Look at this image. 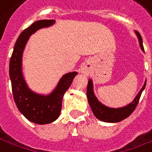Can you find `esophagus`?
<instances>
[{"mask_svg": "<svg viewBox=\"0 0 152 152\" xmlns=\"http://www.w3.org/2000/svg\"><path fill=\"white\" fill-rule=\"evenodd\" d=\"M81 72H82V73H84V74H87V68H86V66L82 67V69H81Z\"/></svg>", "mask_w": 152, "mask_h": 152, "instance_id": "obj_1", "label": "esophagus"}]
</instances>
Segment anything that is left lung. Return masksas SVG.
<instances>
[{
    "instance_id": "left-lung-1",
    "label": "left lung",
    "mask_w": 152,
    "mask_h": 152,
    "mask_svg": "<svg viewBox=\"0 0 152 152\" xmlns=\"http://www.w3.org/2000/svg\"><path fill=\"white\" fill-rule=\"evenodd\" d=\"M135 34L138 37L139 42L141 50L145 51L144 47H143V42H142V38L140 36V33L137 31L135 32ZM146 85V81L145 82L144 86H142V88L140 89V91L139 92L137 96L134 99L132 102H130L127 106L123 107H119V108H112V107H108L102 105L100 102H98L97 98L95 97L94 93H93V87H92V81L91 80L88 81L87 84V89H86V97L88 102L91 106L92 113L95 115V117L98 118L99 120H102L103 122H108V123H117L121 120H124V118H128L129 116L134 111L136 106L138 105L140 97L141 96V93L143 92V90L145 87Z\"/></svg>"
}]
</instances>
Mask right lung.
I'll use <instances>...</instances> for the list:
<instances>
[{"label": "right lung", "instance_id": "obj_1", "mask_svg": "<svg viewBox=\"0 0 152 152\" xmlns=\"http://www.w3.org/2000/svg\"><path fill=\"white\" fill-rule=\"evenodd\" d=\"M55 23V20H39L24 29L19 35L10 60L9 75L14 101L19 111L29 121L39 124L54 122L60 115L62 98L77 72L67 73L59 81L54 92L47 96L39 95L29 89L22 74V56L29 37L37 30Z\"/></svg>", "mask_w": 152, "mask_h": 152}]
</instances>
